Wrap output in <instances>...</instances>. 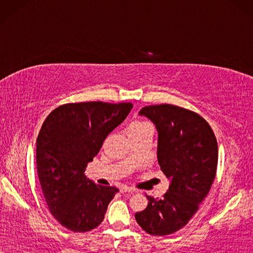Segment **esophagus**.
<instances>
[{
    "instance_id": "obj_1",
    "label": "esophagus",
    "mask_w": 253,
    "mask_h": 253,
    "mask_svg": "<svg viewBox=\"0 0 253 253\" xmlns=\"http://www.w3.org/2000/svg\"><path fill=\"white\" fill-rule=\"evenodd\" d=\"M121 192H129V193H132V192H136V190L133 189V188H130V187H127V186H123L121 188Z\"/></svg>"
}]
</instances>
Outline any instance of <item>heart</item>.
<instances>
[{
  "mask_svg": "<svg viewBox=\"0 0 253 253\" xmlns=\"http://www.w3.org/2000/svg\"><path fill=\"white\" fill-rule=\"evenodd\" d=\"M143 125H147V124H144V123H139V122H137V123H132L131 125L129 126V128H136V127H141V126H143Z\"/></svg>",
  "mask_w": 253,
  "mask_h": 253,
  "instance_id": "obj_1",
  "label": "heart"
}]
</instances>
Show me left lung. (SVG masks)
Wrapping results in <instances>:
<instances>
[{
  "label": "left lung",
  "mask_w": 253,
  "mask_h": 253,
  "mask_svg": "<svg viewBox=\"0 0 253 253\" xmlns=\"http://www.w3.org/2000/svg\"><path fill=\"white\" fill-rule=\"evenodd\" d=\"M158 130V161L169 179L162 199L147 196L148 207L135 214L150 235L173 234L187 225L215 178L218 149L211 126L197 113L171 104L142 107Z\"/></svg>",
  "instance_id": "8db88e82"
}]
</instances>
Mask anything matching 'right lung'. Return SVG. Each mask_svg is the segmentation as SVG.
<instances>
[{
  "instance_id": "1",
  "label": "right lung",
  "mask_w": 253,
  "mask_h": 253,
  "mask_svg": "<svg viewBox=\"0 0 253 253\" xmlns=\"http://www.w3.org/2000/svg\"><path fill=\"white\" fill-rule=\"evenodd\" d=\"M131 103L82 102L58 106L37 138V170L50 212L73 232L98 227L120 190L84 175L105 138L125 121Z\"/></svg>"
}]
</instances>
